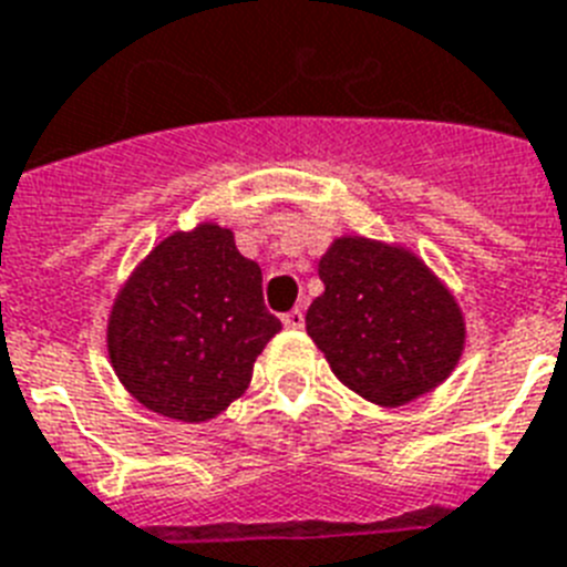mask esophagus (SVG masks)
<instances>
[{
    "instance_id": "obj_1",
    "label": "esophagus",
    "mask_w": 567,
    "mask_h": 567,
    "mask_svg": "<svg viewBox=\"0 0 567 567\" xmlns=\"http://www.w3.org/2000/svg\"><path fill=\"white\" fill-rule=\"evenodd\" d=\"M280 321H284V327H287V330H301V327H303V310H289L287 316L280 318Z\"/></svg>"
}]
</instances>
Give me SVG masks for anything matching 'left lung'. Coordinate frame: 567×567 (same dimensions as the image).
<instances>
[{"mask_svg":"<svg viewBox=\"0 0 567 567\" xmlns=\"http://www.w3.org/2000/svg\"><path fill=\"white\" fill-rule=\"evenodd\" d=\"M307 333L341 385L396 409L446 382L466 321L452 289L405 246L344 234L318 260Z\"/></svg>","mask_w":567,"mask_h":567,"instance_id":"8db88e82","label":"left lung"}]
</instances>
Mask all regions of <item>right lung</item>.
Here are the masks:
<instances>
[{
  "label": "right lung",
  "instance_id": "add662e5",
  "mask_svg": "<svg viewBox=\"0 0 567 567\" xmlns=\"http://www.w3.org/2000/svg\"><path fill=\"white\" fill-rule=\"evenodd\" d=\"M280 321L266 310L260 266L234 231L199 223L156 243L115 295L110 364L144 409L205 423L246 394Z\"/></svg>",
  "mask_w": 567,
  "mask_h": 567
}]
</instances>
